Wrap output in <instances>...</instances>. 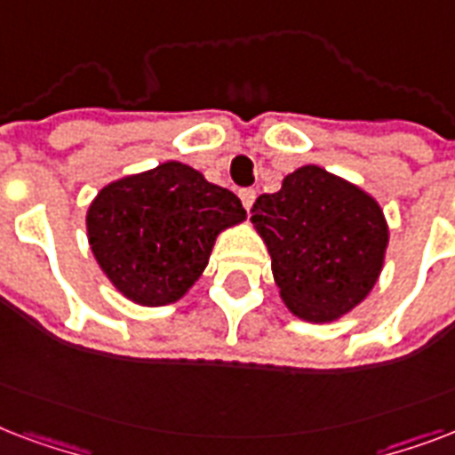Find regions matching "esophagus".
I'll return each instance as SVG.
<instances>
[{"instance_id": "34e87169", "label": "esophagus", "mask_w": 455, "mask_h": 455, "mask_svg": "<svg viewBox=\"0 0 455 455\" xmlns=\"http://www.w3.org/2000/svg\"><path fill=\"white\" fill-rule=\"evenodd\" d=\"M239 199H242V204H244V209L249 211L253 206V202H256V189L251 188L239 189Z\"/></svg>"}]
</instances>
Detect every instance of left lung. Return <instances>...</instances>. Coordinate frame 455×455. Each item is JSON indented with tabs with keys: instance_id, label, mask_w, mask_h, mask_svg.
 <instances>
[{
	"instance_id": "1",
	"label": "left lung",
	"mask_w": 455,
	"mask_h": 455,
	"mask_svg": "<svg viewBox=\"0 0 455 455\" xmlns=\"http://www.w3.org/2000/svg\"><path fill=\"white\" fill-rule=\"evenodd\" d=\"M251 223L266 239L284 304L325 323L372 290L389 232L378 202L318 165H304L275 195H260Z\"/></svg>"
}]
</instances>
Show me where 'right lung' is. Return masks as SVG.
Segmentation results:
<instances>
[{
  "mask_svg": "<svg viewBox=\"0 0 455 455\" xmlns=\"http://www.w3.org/2000/svg\"><path fill=\"white\" fill-rule=\"evenodd\" d=\"M246 211L178 161L111 182L87 213L90 244L116 290L142 306L178 301L209 263L218 232Z\"/></svg>",
  "mask_w": 455,
  "mask_h": 455,
  "instance_id": "right-lung-1",
  "label": "right lung"
}]
</instances>
